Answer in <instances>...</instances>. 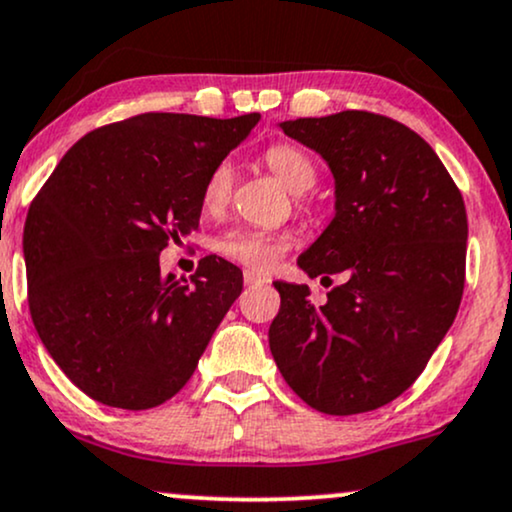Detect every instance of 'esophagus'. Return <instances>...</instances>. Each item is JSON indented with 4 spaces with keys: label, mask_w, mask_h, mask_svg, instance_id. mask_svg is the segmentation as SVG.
Masks as SVG:
<instances>
[{
    "label": "esophagus",
    "mask_w": 512,
    "mask_h": 512,
    "mask_svg": "<svg viewBox=\"0 0 512 512\" xmlns=\"http://www.w3.org/2000/svg\"><path fill=\"white\" fill-rule=\"evenodd\" d=\"M243 281H245V286H260V283H269L267 276L252 272V269H245V272H243Z\"/></svg>",
    "instance_id": "esophagus-1"
}]
</instances>
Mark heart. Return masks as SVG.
I'll list each match as a JSON object with an SVG mask.
<instances>
[{"label":"heart","mask_w":512,"mask_h":512,"mask_svg":"<svg viewBox=\"0 0 512 512\" xmlns=\"http://www.w3.org/2000/svg\"><path fill=\"white\" fill-rule=\"evenodd\" d=\"M272 174L286 186L291 193H305L315 186V164L303 150L293 145H272L264 152ZM233 186V166L231 162H219L209 171L205 186H202V209L205 212H219L226 207ZM217 250L229 260L245 264L252 272H272L283 260L288 250L286 233L274 231H252V229H233L219 238Z\"/></svg>","instance_id":"b5f03b06"}]
</instances>
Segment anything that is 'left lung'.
I'll use <instances>...</instances> for the list:
<instances>
[{
	"mask_svg": "<svg viewBox=\"0 0 512 512\" xmlns=\"http://www.w3.org/2000/svg\"><path fill=\"white\" fill-rule=\"evenodd\" d=\"M334 176V219L298 257L343 283L315 305L276 281L269 348L286 384L326 415L377 410L408 391L458 315L467 214L446 166L415 131L369 112L283 121ZM331 283V281H329Z\"/></svg>",
	"mask_w": 512,
	"mask_h": 512,
	"instance_id": "8db88e82",
	"label": "left lung"
}]
</instances>
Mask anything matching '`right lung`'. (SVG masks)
Wrapping results in <instances>:
<instances>
[{
  "label": "right lung",
  "mask_w": 512,
  "mask_h": 512,
  "mask_svg": "<svg viewBox=\"0 0 512 512\" xmlns=\"http://www.w3.org/2000/svg\"><path fill=\"white\" fill-rule=\"evenodd\" d=\"M260 114H140L80 138L28 209V305L47 353L80 391L121 410L176 396L243 291L207 255L190 283L159 252L200 226L209 171Z\"/></svg>",
  "instance_id": "add662e5"
}]
</instances>
